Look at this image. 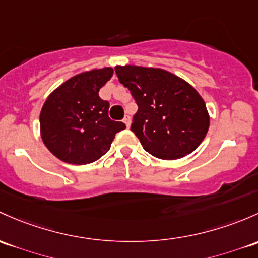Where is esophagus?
Instances as JSON below:
<instances>
[{
	"instance_id": "34e87169",
	"label": "esophagus",
	"mask_w": 258,
	"mask_h": 258,
	"mask_svg": "<svg viewBox=\"0 0 258 258\" xmlns=\"http://www.w3.org/2000/svg\"><path fill=\"white\" fill-rule=\"evenodd\" d=\"M123 122L126 123L127 127H130V126H131V117H130L128 115H126V116H124V118H123Z\"/></svg>"
}]
</instances>
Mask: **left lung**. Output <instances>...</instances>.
<instances>
[{
	"label": "left lung",
	"instance_id": "obj_1",
	"mask_svg": "<svg viewBox=\"0 0 258 258\" xmlns=\"http://www.w3.org/2000/svg\"><path fill=\"white\" fill-rule=\"evenodd\" d=\"M115 72L138 106L131 131L145 151L172 161L191 153L202 143L210 120L204 100L193 86L154 68L118 65Z\"/></svg>",
	"mask_w": 258,
	"mask_h": 258
}]
</instances>
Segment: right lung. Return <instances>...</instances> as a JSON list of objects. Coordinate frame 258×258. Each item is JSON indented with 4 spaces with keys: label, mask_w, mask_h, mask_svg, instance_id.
Wrapping results in <instances>:
<instances>
[{
    "label": "right lung",
    "mask_w": 258,
    "mask_h": 258,
    "mask_svg": "<svg viewBox=\"0 0 258 258\" xmlns=\"http://www.w3.org/2000/svg\"><path fill=\"white\" fill-rule=\"evenodd\" d=\"M111 68L81 73L49 95L40 112L43 142L56 158L70 164H89L101 158L115 135L126 128L108 117L110 104L99 90L111 79Z\"/></svg>",
    "instance_id": "add662e5"
}]
</instances>
